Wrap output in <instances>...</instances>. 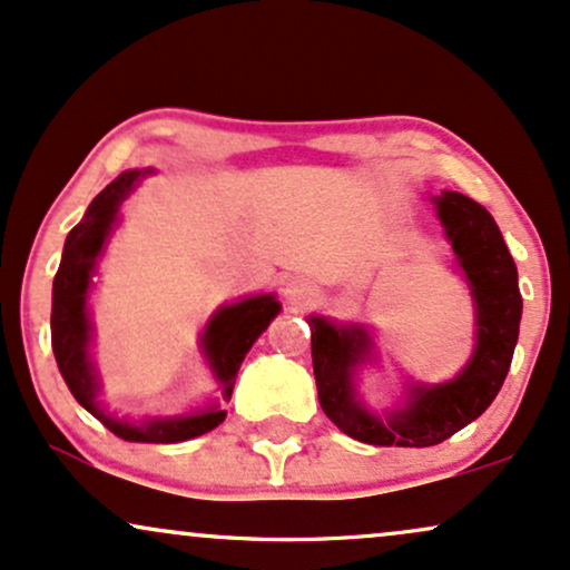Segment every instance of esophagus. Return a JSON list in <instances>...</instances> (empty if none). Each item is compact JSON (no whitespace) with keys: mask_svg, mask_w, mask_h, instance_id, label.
<instances>
[{"mask_svg":"<svg viewBox=\"0 0 570 570\" xmlns=\"http://www.w3.org/2000/svg\"><path fill=\"white\" fill-rule=\"evenodd\" d=\"M283 293H285L287 304H293V306L312 304V298L317 296V293H314V285L309 283V279H304V277H291V279H287L285 287H283Z\"/></svg>","mask_w":570,"mask_h":570,"instance_id":"34e87169","label":"esophagus"}]
</instances>
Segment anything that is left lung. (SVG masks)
Masks as SVG:
<instances>
[{
  "mask_svg": "<svg viewBox=\"0 0 570 570\" xmlns=\"http://www.w3.org/2000/svg\"><path fill=\"white\" fill-rule=\"evenodd\" d=\"M434 207L474 298L478 344L459 376L443 384H413L403 407L379 416L367 411L354 390L357 367L371 360L373 341L365 327L336 325L314 314L306 320L320 405L341 432L360 443L400 448L443 443L493 403L510 373L523 314L518 266L483 205L459 191H443L434 197Z\"/></svg>",
  "mask_w": 570,
  "mask_h": 570,
  "instance_id": "obj_1",
  "label": "left lung"
}]
</instances>
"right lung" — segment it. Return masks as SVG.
I'll list each match as a JSON object with an SVG mask.
<instances>
[{
    "mask_svg": "<svg viewBox=\"0 0 570 570\" xmlns=\"http://www.w3.org/2000/svg\"><path fill=\"white\" fill-rule=\"evenodd\" d=\"M146 173L149 170H125L122 176L114 178L92 199L85 218L66 237L63 258H60L58 274L52 279L50 336L60 376L85 411L104 421L106 430H111L127 443L170 445L216 430L226 419V411H220V405H210L205 411L191 413V416H154L138 421L111 416L98 403L100 384L96 365L90 360L92 325L90 314H87V296H90L92 272H96L106 239L117 224L119 205L125 203L127 194L136 189ZM277 314L279 301L274 298V293H266V296H250L237 301V304L220 306L210 317V323L205 325L203 354L218 381L224 400L232 397L234 379H237L245 354L250 352V346L256 344V338L269 327Z\"/></svg>",
    "mask_w": 570,
    "mask_h": 570,
    "instance_id": "obj_1",
    "label": "right lung"
}]
</instances>
